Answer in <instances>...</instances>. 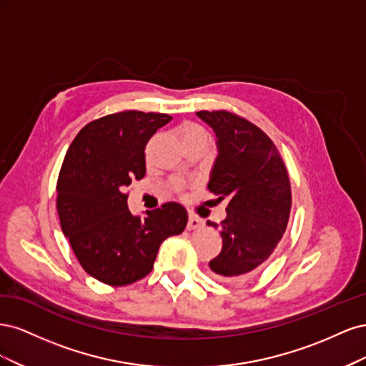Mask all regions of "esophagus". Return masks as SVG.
Masks as SVG:
<instances>
[{"mask_svg":"<svg viewBox=\"0 0 366 366\" xmlns=\"http://www.w3.org/2000/svg\"><path fill=\"white\" fill-rule=\"evenodd\" d=\"M202 224H203V221L200 218L191 215L189 218H187V226L186 227H187V230H195L198 227H202Z\"/></svg>","mask_w":366,"mask_h":366,"instance_id":"1","label":"esophagus"}]
</instances>
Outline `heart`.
I'll use <instances>...</instances> for the list:
<instances>
[{
    "label": "heart",
    "instance_id": "1",
    "mask_svg": "<svg viewBox=\"0 0 366 366\" xmlns=\"http://www.w3.org/2000/svg\"><path fill=\"white\" fill-rule=\"evenodd\" d=\"M182 136L183 140H191V139H198V137H207V132L198 125L194 124H186L182 127Z\"/></svg>",
    "mask_w": 366,
    "mask_h": 366
}]
</instances>
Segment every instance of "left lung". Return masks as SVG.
<instances>
[{
	"mask_svg": "<svg viewBox=\"0 0 366 366\" xmlns=\"http://www.w3.org/2000/svg\"><path fill=\"white\" fill-rule=\"evenodd\" d=\"M214 129L217 157L207 189L227 200L221 221L223 247L209 261L215 278L244 281L281 241L292 207L290 180L273 142L246 119L227 112H198ZM207 226L217 227L207 221Z\"/></svg>",
	"mask_w": 366,
	"mask_h": 366,
	"instance_id": "8db88e82",
	"label": "left lung"
}]
</instances>
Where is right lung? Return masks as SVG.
I'll use <instances>...</instances> for the list:
<instances>
[{
	"label": "right lung",
	"instance_id": "obj_1",
	"mask_svg": "<svg viewBox=\"0 0 366 366\" xmlns=\"http://www.w3.org/2000/svg\"><path fill=\"white\" fill-rule=\"evenodd\" d=\"M172 117L124 112L85 125L65 154L58 179V215L84 270L108 285L147 276L162 242L179 235L186 209L164 203L132 215L125 187L147 172L145 147Z\"/></svg>",
	"mask_w": 366,
	"mask_h": 366
}]
</instances>
